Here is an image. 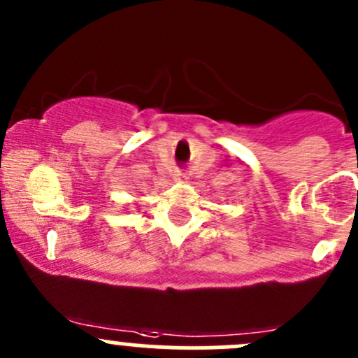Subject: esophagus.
<instances>
[{
	"mask_svg": "<svg viewBox=\"0 0 358 358\" xmlns=\"http://www.w3.org/2000/svg\"><path fill=\"white\" fill-rule=\"evenodd\" d=\"M175 178L178 180V182H183V180H187V178H189V175H187V173H182V171H180V173H176V175H175Z\"/></svg>",
	"mask_w": 358,
	"mask_h": 358,
	"instance_id": "obj_1",
	"label": "esophagus"
}]
</instances>
